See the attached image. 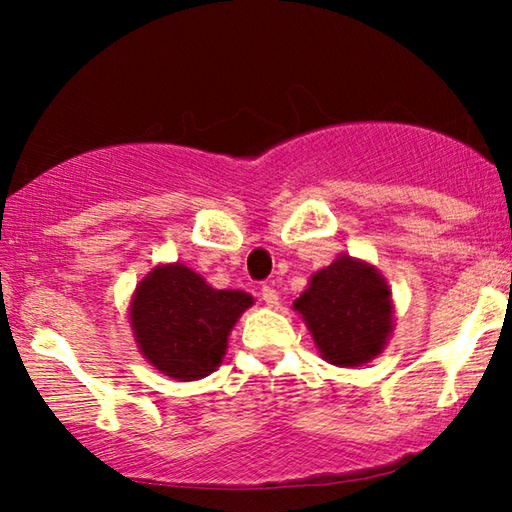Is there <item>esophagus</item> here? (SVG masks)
Instances as JSON below:
<instances>
[{
	"label": "esophagus",
	"instance_id": "obj_1",
	"mask_svg": "<svg viewBox=\"0 0 512 512\" xmlns=\"http://www.w3.org/2000/svg\"><path fill=\"white\" fill-rule=\"evenodd\" d=\"M262 300L266 302L268 307H277V300H280V298H277V291L271 287V284H264V287H262Z\"/></svg>",
	"mask_w": 512,
	"mask_h": 512
}]
</instances>
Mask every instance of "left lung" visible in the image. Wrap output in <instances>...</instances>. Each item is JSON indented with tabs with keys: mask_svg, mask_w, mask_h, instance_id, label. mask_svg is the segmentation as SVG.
Here are the masks:
<instances>
[{
	"mask_svg": "<svg viewBox=\"0 0 512 512\" xmlns=\"http://www.w3.org/2000/svg\"><path fill=\"white\" fill-rule=\"evenodd\" d=\"M293 309L305 320L320 357L339 368H359L377 359L395 327L386 277L366 259L350 255H339L311 275Z\"/></svg>",
	"mask_w": 512,
	"mask_h": 512,
	"instance_id": "obj_1",
	"label": "left lung"
}]
</instances>
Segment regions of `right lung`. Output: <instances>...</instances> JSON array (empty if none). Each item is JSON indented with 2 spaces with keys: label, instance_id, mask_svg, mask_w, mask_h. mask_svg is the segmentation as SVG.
I'll return each mask as SVG.
<instances>
[{
  "label": "right lung",
  "instance_id": "add662e5",
  "mask_svg": "<svg viewBox=\"0 0 512 512\" xmlns=\"http://www.w3.org/2000/svg\"><path fill=\"white\" fill-rule=\"evenodd\" d=\"M255 298L214 289L183 262L153 266L137 284L128 320L142 357L164 377L203 379L221 366L232 327Z\"/></svg>",
  "mask_w": 512,
  "mask_h": 512
}]
</instances>
